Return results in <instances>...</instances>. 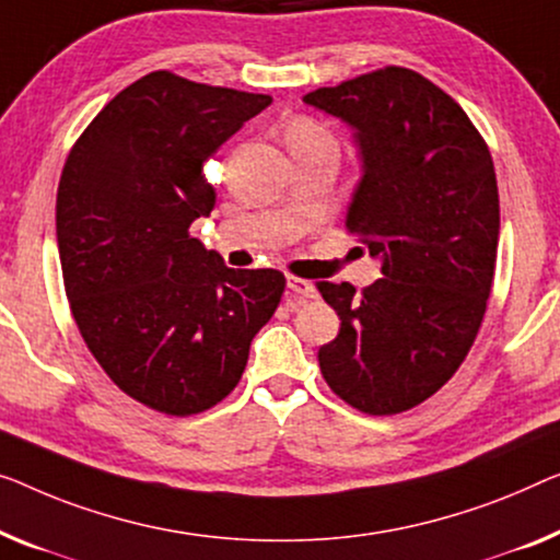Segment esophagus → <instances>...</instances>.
Returning <instances> with one entry per match:
<instances>
[{"label": "esophagus", "mask_w": 560, "mask_h": 560, "mask_svg": "<svg viewBox=\"0 0 560 560\" xmlns=\"http://www.w3.org/2000/svg\"><path fill=\"white\" fill-rule=\"evenodd\" d=\"M287 287L291 289V294L299 296V299H316L319 294H316V287L312 281L306 279H299V277H287Z\"/></svg>", "instance_id": "obj_1"}]
</instances>
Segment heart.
Masks as SVG:
<instances>
[{
    "label": "heart",
    "instance_id": "1",
    "mask_svg": "<svg viewBox=\"0 0 560 560\" xmlns=\"http://www.w3.org/2000/svg\"><path fill=\"white\" fill-rule=\"evenodd\" d=\"M287 143L289 150L299 148H312V145H334L329 130H324L319 122L308 118H296L289 122L287 128Z\"/></svg>",
    "mask_w": 560,
    "mask_h": 560
}]
</instances>
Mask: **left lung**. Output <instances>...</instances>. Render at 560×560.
Returning a JSON list of instances; mask_svg holds the SVG:
<instances>
[{
	"label": "left lung",
	"mask_w": 560,
	"mask_h": 560,
	"mask_svg": "<svg viewBox=\"0 0 560 560\" xmlns=\"http://www.w3.org/2000/svg\"><path fill=\"white\" fill-rule=\"evenodd\" d=\"M304 103L357 130L364 175L345 226L382 261L362 291L316 283L341 322L319 349L322 374L360 412L412 410L457 372L486 316L500 233L493 158L463 107L407 67Z\"/></svg>",
	"instance_id": "left-lung-1"
}]
</instances>
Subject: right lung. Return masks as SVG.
<instances>
[{"label":"right lung","mask_w":560,"mask_h":560,"mask_svg":"<svg viewBox=\"0 0 560 560\" xmlns=\"http://www.w3.org/2000/svg\"><path fill=\"white\" fill-rule=\"evenodd\" d=\"M269 105L155 70L65 161L57 246L74 324L107 377L155 412L198 415L231 395L281 302V271L229 269L188 231L215 206L203 163Z\"/></svg>","instance_id":"right-lung-1"}]
</instances>
